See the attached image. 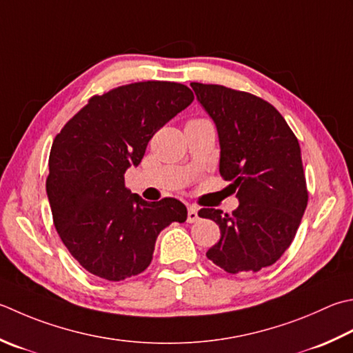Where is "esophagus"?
I'll list each match as a JSON object with an SVG mask.
<instances>
[{
  "label": "esophagus",
  "instance_id": "1",
  "mask_svg": "<svg viewBox=\"0 0 353 353\" xmlns=\"http://www.w3.org/2000/svg\"><path fill=\"white\" fill-rule=\"evenodd\" d=\"M188 223H194V222H197L199 220V212H197V208L196 206H192V205H190L188 206Z\"/></svg>",
  "mask_w": 353,
  "mask_h": 353
}]
</instances>
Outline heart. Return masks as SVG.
I'll return each mask as SVG.
<instances>
[{"label": "heart", "instance_id": "b5f03b06", "mask_svg": "<svg viewBox=\"0 0 353 353\" xmlns=\"http://www.w3.org/2000/svg\"><path fill=\"white\" fill-rule=\"evenodd\" d=\"M194 121H197V119H194Z\"/></svg>", "mask_w": 353, "mask_h": 353}]
</instances>
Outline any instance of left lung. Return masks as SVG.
I'll return each mask as SVG.
<instances>
[{
  "mask_svg": "<svg viewBox=\"0 0 353 353\" xmlns=\"http://www.w3.org/2000/svg\"><path fill=\"white\" fill-rule=\"evenodd\" d=\"M217 127L219 171L237 192V210L203 208L222 237L206 252L230 274L257 272L291 246L307 206L301 150L277 108L259 96L223 85L191 82Z\"/></svg>",
  "mask_w": 353,
  "mask_h": 353,
  "instance_id": "8db88e82",
  "label": "left lung"
}]
</instances>
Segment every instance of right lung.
<instances>
[{
    "instance_id": "add662e5",
    "label": "right lung",
    "mask_w": 353,
    "mask_h": 353,
    "mask_svg": "<svg viewBox=\"0 0 353 353\" xmlns=\"http://www.w3.org/2000/svg\"><path fill=\"white\" fill-rule=\"evenodd\" d=\"M192 101L179 82H134L90 98L54 137L46 182L53 223L90 274L121 281L143 272L159 232L186 220L182 202H147L131 194L123 174L141 163L156 131Z\"/></svg>"
}]
</instances>
